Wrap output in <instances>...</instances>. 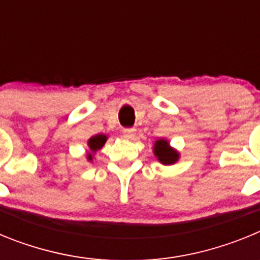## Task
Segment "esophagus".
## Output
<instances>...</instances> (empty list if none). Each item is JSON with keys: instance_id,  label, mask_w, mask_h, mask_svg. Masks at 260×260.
Wrapping results in <instances>:
<instances>
[{"instance_id": "esophagus-1", "label": "esophagus", "mask_w": 260, "mask_h": 260, "mask_svg": "<svg viewBox=\"0 0 260 260\" xmlns=\"http://www.w3.org/2000/svg\"><path fill=\"white\" fill-rule=\"evenodd\" d=\"M135 137H137V130L135 128H125L123 130V138H126V139L133 141Z\"/></svg>"}]
</instances>
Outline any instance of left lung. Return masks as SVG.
<instances>
[{
    "label": "left lung",
    "instance_id": "left-lung-1",
    "mask_svg": "<svg viewBox=\"0 0 260 260\" xmlns=\"http://www.w3.org/2000/svg\"><path fill=\"white\" fill-rule=\"evenodd\" d=\"M153 155L162 165H173L180 160V152L173 148L168 139L160 138L153 143Z\"/></svg>",
    "mask_w": 260,
    "mask_h": 260
}]
</instances>
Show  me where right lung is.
I'll use <instances>...</instances> for the list:
<instances>
[{
    "instance_id": "obj_1",
    "label": "right lung",
    "mask_w": 260,
    "mask_h": 260,
    "mask_svg": "<svg viewBox=\"0 0 260 260\" xmlns=\"http://www.w3.org/2000/svg\"><path fill=\"white\" fill-rule=\"evenodd\" d=\"M107 139L108 137L105 134H96L93 135V137L89 138L88 142H87V146H88V150H87V160H88L89 162L93 161L95 153L104 147Z\"/></svg>"
}]
</instances>
